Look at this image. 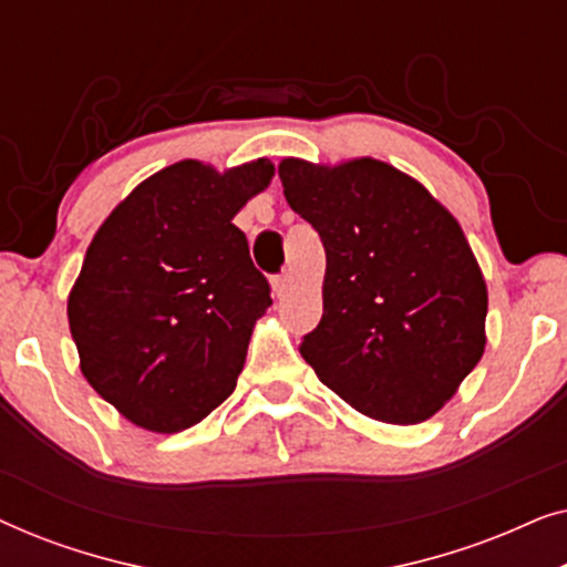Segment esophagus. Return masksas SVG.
I'll list each match as a JSON object with an SVG mask.
<instances>
[{"instance_id": "34e87169", "label": "esophagus", "mask_w": 567, "mask_h": 567, "mask_svg": "<svg viewBox=\"0 0 567 567\" xmlns=\"http://www.w3.org/2000/svg\"><path fill=\"white\" fill-rule=\"evenodd\" d=\"M289 286H291L289 274H281V276L274 278V293H276V297H284V293L289 291Z\"/></svg>"}]
</instances>
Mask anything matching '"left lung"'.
<instances>
[{
	"instance_id": "left-lung-1",
	"label": "left lung",
	"mask_w": 567,
	"mask_h": 567,
	"mask_svg": "<svg viewBox=\"0 0 567 567\" xmlns=\"http://www.w3.org/2000/svg\"><path fill=\"white\" fill-rule=\"evenodd\" d=\"M278 177L328 260L305 361L374 421H429L487 340V286L460 221L415 177L371 157L332 167L289 157Z\"/></svg>"
}]
</instances>
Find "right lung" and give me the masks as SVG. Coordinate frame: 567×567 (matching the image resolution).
Wrapping results in <instances>:
<instances>
[{"mask_svg": "<svg viewBox=\"0 0 567 567\" xmlns=\"http://www.w3.org/2000/svg\"><path fill=\"white\" fill-rule=\"evenodd\" d=\"M270 177V159L224 173L175 162L92 237L69 291V330L92 390L138 429H190L235 392L274 299L231 219Z\"/></svg>", "mask_w": 567, "mask_h": 567, "instance_id": "obj_1", "label": "right lung"}]
</instances>
